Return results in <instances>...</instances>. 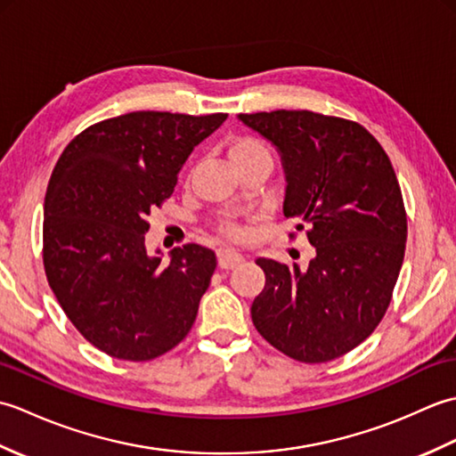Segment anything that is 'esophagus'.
<instances>
[{"label":"esophagus","instance_id":"1","mask_svg":"<svg viewBox=\"0 0 456 456\" xmlns=\"http://www.w3.org/2000/svg\"><path fill=\"white\" fill-rule=\"evenodd\" d=\"M217 263L223 270H231V268H237L239 265L245 263V258L240 256L239 253L231 248H219L217 250Z\"/></svg>","mask_w":456,"mask_h":456}]
</instances>
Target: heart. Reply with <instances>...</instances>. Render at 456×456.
<instances>
[{"label": "heart", "mask_w": 456, "mask_h": 456, "mask_svg": "<svg viewBox=\"0 0 456 456\" xmlns=\"http://www.w3.org/2000/svg\"><path fill=\"white\" fill-rule=\"evenodd\" d=\"M227 154L239 172L258 162H270V152L266 149V144L253 137V134H237V137L231 139L227 142ZM217 229L223 237H227L229 240H237V243L248 237L247 225L240 223L237 217L223 219Z\"/></svg>", "instance_id": "1"}]
</instances>
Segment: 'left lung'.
<instances>
[{"label":"left lung","instance_id":"left-lung-1","mask_svg":"<svg viewBox=\"0 0 456 456\" xmlns=\"http://www.w3.org/2000/svg\"><path fill=\"white\" fill-rule=\"evenodd\" d=\"M239 119L282 154L284 216L315 248L305 268L256 260L266 284L250 305L253 323L294 361L329 362L370 337L392 302L408 239L398 178L356 121L307 110Z\"/></svg>","mask_w":456,"mask_h":456}]
</instances>
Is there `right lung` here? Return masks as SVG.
Wrapping results in <instances>:
<instances>
[{
  "instance_id": "right-lung-1",
  "label": "right lung",
  "mask_w": 456,
  "mask_h": 456,
  "mask_svg": "<svg viewBox=\"0 0 456 456\" xmlns=\"http://www.w3.org/2000/svg\"><path fill=\"white\" fill-rule=\"evenodd\" d=\"M225 119L125 113L90 125L58 159L45 196V274L66 317L102 353L152 361L196 322L216 253L190 243L160 265L147 255L144 233L193 147Z\"/></svg>"
}]
</instances>
